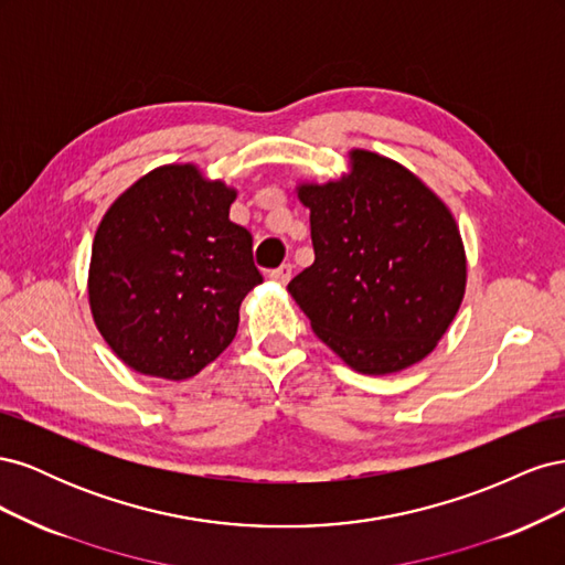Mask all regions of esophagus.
<instances>
[{"mask_svg":"<svg viewBox=\"0 0 565 565\" xmlns=\"http://www.w3.org/2000/svg\"><path fill=\"white\" fill-rule=\"evenodd\" d=\"M268 278L280 282V285H287L289 280H292V264H282V266H278V268H273V270L268 273Z\"/></svg>","mask_w":565,"mask_h":565,"instance_id":"34e87169","label":"esophagus"}]
</instances>
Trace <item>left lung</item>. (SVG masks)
<instances>
[{"label": "left lung", "mask_w": 565, "mask_h": 565, "mask_svg": "<svg viewBox=\"0 0 565 565\" xmlns=\"http://www.w3.org/2000/svg\"><path fill=\"white\" fill-rule=\"evenodd\" d=\"M349 158L341 179L297 185L316 262L287 289L349 367L391 374L448 332L465 299L467 254L446 202L409 169L361 148Z\"/></svg>", "instance_id": "1"}]
</instances>
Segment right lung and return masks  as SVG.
<instances>
[{
	"instance_id": "right-lung-1",
	"label": "right lung",
	"mask_w": 565,
	"mask_h": 565,
	"mask_svg": "<svg viewBox=\"0 0 565 565\" xmlns=\"http://www.w3.org/2000/svg\"><path fill=\"white\" fill-rule=\"evenodd\" d=\"M235 188L195 164L152 169L100 218L92 245L96 328L131 370L188 380L228 349L262 273L228 218Z\"/></svg>"
}]
</instances>
